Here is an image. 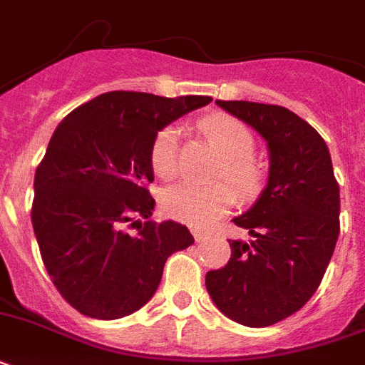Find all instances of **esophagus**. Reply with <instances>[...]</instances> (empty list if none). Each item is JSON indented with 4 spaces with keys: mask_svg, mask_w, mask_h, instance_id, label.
<instances>
[{
    "mask_svg": "<svg viewBox=\"0 0 365 365\" xmlns=\"http://www.w3.org/2000/svg\"><path fill=\"white\" fill-rule=\"evenodd\" d=\"M193 237H195V240H197V242H202V239H205V235L200 233V231H197V229L193 231Z\"/></svg>",
    "mask_w": 365,
    "mask_h": 365,
    "instance_id": "1",
    "label": "esophagus"
}]
</instances>
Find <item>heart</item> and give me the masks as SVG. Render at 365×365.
<instances>
[{"label":"heart","instance_id":"obj_1","mask_svg":"<svg viewBox=\"0 0 365 365\" xmlns=\"http://www.w3.org/2000/svg\"><path fill=\"white\" fill-rule=\"evenodd\" d=\"M205 132L222 153L223 163L217 168V176L225 178L242 197L259 191L263 183V168L252 157L255 151L254 132L240 119L225 113L206 117L200 121ZM178 132L174 126H165L155 134L149 163L151 170L160 180H170L178 170ZM235 193L229 185L217 182L210 185L199 183H178L160 197V208L166 217L193 229H205L231 208Z\"/></svg>","mask_w":365,"mask_h":365}]
</instances>
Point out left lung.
Returning <instances> with one entry per match:
<instances>
[{
	"label": "left lung",
	"mask_w": 365,
	"mask_h": 365,
	"mask_svg": "<svg viewBox=\"0 0 365 365\" xmlns=\"http://www.w3.org/2000/svg\"><path fill=\"white\" fill-rule=\"evenodd\" d=\"M216 102L265 138L271 166L257 202L233 220L254 240H229L231 259L206 272V289L225 317L265 328L299 311L322 282L339 237V183L324 138L294 111Z\"/></svg>",
	"instance_id": "1"
}]
</instances>
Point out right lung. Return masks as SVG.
<instances>
[{
	"mask_svg": "<svg viewBox=\"0 0 365 365\" xmlns=\"http://www.w3.org/2000/svg\"><path fill=\"white\" fill-rule=\"evenodd\" d=\"M210 102L113 91L56 126L34 178L31 225L54 288L85 317L115 320L142 309L166 259L195 242L185 225L149 222V149L163 126Z\"/></svg>",
	"mask_w": 365,
	"mask_h": 365,
	"instance_id": "1",
	"label": "right lung"
}]
</instances>
